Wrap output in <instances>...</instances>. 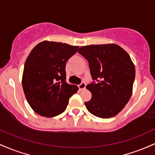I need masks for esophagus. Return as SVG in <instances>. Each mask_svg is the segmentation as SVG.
I'll use <instances>...</instances> for the list:
<instances>
[{"label": "esophagus", "instance_id": "1", "mask_svg": "<svg viewBox=\"0 0 155 155\" xmlns=\"http://www.w3.org/2000/svg\"><path fill=\"white\" fill-rule=\"evenodd\" d=\"M85 87H86V83L84 82H82L80 85H78V88H79L80 90H83L84 89Z\"/></svg>", "mask_w": 155, "mask_h": 155}]
</instances>
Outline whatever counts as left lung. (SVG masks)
Masks as SVG:
<instances>
[{"mask_svg":"<svg viewBox=\"0 0 155 155\" xmlns=\"http://www.w3.org/2000/svg\"><path fill=\"white\" fill-rule=\"evenodd\" d=\"M88 60L92 79L86 86L91 100L85 102L93 115L102 119L114 117L129 102L135 69L129 54L116 44L91 45L78 50Z\"/></svg>","mask_w":155,"mask_h":155,"instance_id":"1","label":"left lung"}]
</instances>
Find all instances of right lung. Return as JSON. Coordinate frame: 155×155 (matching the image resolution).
Masks as SVG:
<instances>
[{"mask_svg": "<svg viewBox=\"0 0 155 155\" xmlns=\"http://www.w3.org/2000/svg\"><path fill=\"white\" fill-rule=\"evenodd\" d=\"M79 49L65 43L43 41L25 61L22 84L26 100L34 112L53 117L67 108L78 87L66 82V63Z\"/></svg>", "mask_w": 155, "mask_h": 155, "instance_id": "1", "label": "right lung"}]
</instances>
